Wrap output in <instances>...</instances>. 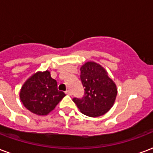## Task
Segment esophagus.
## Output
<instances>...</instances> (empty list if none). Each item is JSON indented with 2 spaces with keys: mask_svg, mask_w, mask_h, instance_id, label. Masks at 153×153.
I'll return each instance as SVG.
<instances>
[{
  "mask_svg": "<svg viewBox=\"0 0 153 153\" xmlns=\"http://www.w3.org/2000/svg\"><path fill=\"white\" fill-rule=\"evenodd\" d=\"M65 94H66V95H71V90H66V91H65Z\"/></svg>",
  "mask_w": 153,
  "mask_h": 153,
  "instance_id": "1",
  "label": "esophagus"
}]
</instances>
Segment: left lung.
I'll return each instance as SVG.
<instances>
[{
	"instance_id": "1",
	"label": "left lung",
	"mask_w": 153,
	"mask_h": 153,
	"mask_svg": "<svg viewBox=\"0 0 153 153\" xmlns=\"http://www.w3.org/2000/svg\"><path fill=\"white\" fill-rule=\"evenodd\" d=\"M80 79L83 97L73 99L80 111L93 117L107 113L115 101L117 88L105 69L96 62H87L80 68Z\"/></svg>"
}]
</instances>
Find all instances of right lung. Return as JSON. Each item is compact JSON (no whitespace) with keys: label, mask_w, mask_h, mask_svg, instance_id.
Returning a JSON list of instances; mask_svg holds the SVG:
<instances>
[{"label":"right lung","mask_w":153,"mask_h":153,"mask_svg":"<svg viewBox=\"0 0 153 153\" xmlns=\"http://www.w3.org/2000/svg\"><path fill=\"white\" fill-rule=\"evenodd\" d=\"M65 94L57 89V83L49 71L38 72L27 80L20 91L23 105L37 115H47L53 110Z\"/></svg>","instance_id":"right-lung-1"}]
</instances>
